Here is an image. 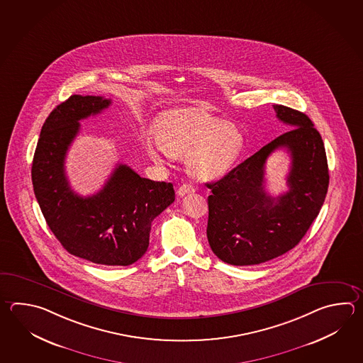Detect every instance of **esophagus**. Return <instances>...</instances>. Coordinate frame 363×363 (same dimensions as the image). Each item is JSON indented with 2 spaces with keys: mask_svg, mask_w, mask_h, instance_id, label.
<instances>
[{
  "mask_svg": "<svg viewBox=\"0 0 363 363\" xmlns=\"http://www.w3.org/2000/svg\"><path fill=\"white\" fill-rule=\"evenodd\" d=\"M195 191V189H194L193 185H190V184H185V185L179 186L178 187V195L179 196H185L187 194H191Z\"/></svg>",
  "mask_w": 363,
  "mask_h": 363,
  "instance_id": "1",
  "label": "esophagus"
}]
</instances>
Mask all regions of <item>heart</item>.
<instances>
[{
  "instance_id": "b5f03b06",
  "label": "heart",
  "mask_w": 363,
  "mask_h": 363,
  "mask_svg": "<svg viewBox=\"0 0 363 363\" xmlns=\"http://www.w3.org/2000/svg\"><path fill=\"white\" fill-rule=\"evenodd\" d=\"M156 141L147 142L148 155L163 162L164 155L185 157L194 177L212 179L225 174L245 147L237 126L201 107L165 111L157 118Z\"/></svg>"
}]
</instances>
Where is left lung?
I'll list each match as a JSON object with an SVG mask.
<instances>
[{
    "mask_svg": "<svg viewBox=\"0 0 363 363\" xmlns=\"http://www.w3.org/2000/svg\"><path fill=\"white\" fill-rule=\"evenodd\" d=\"M289 126L221 179L207 184V237L212 251L230 265H259L300 243L323 206L328 165L322 137L303 112L273 104ZM291 156L289 191L274 199L264 191V164L275 149Z\"/></svg>",
    "mask_w": 363,
    "mask_h": 363,
    "instance_id": "1",
    "label": "left lung"
}]
</instances>
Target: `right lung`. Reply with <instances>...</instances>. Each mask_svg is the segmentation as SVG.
Here are the masks:
<instances>
[{"mask_svg": "<svg viewBox=\"0 0 363 363\" xmlns=\"http://www.w3.org/2000/svg\"><path fill=\"white\" fill-rule=\"evenodd\" d=\"M111 99L71 96L45 120L32 162V184L52 234L76 257L128 267L146 253L151 222L174 201L173 185L142 178L118 164L102 190L80 196L71 189L65 159L80 120L104 111Z\"/></svg>", "mask_w": 363, "mask_h": 363, "instance_id": "add662e5", "label": "right lung"}]
</instances>
